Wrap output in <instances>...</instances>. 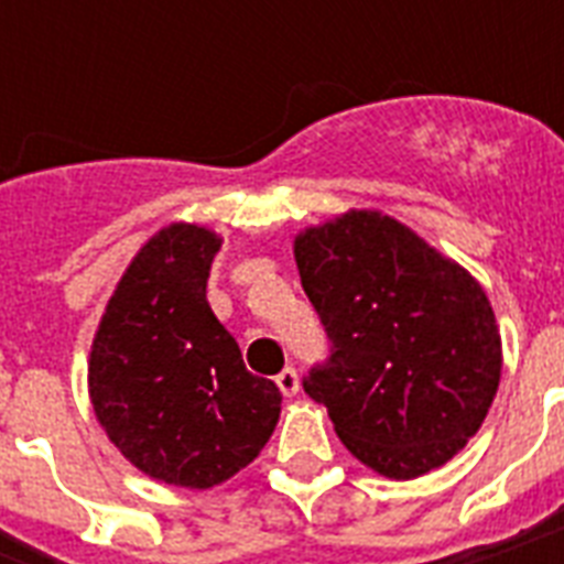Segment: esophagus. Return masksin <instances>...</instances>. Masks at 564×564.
I'll return each instance as SVG.
<instances>
[{
	"label": "esophagus",
	"instance_id": "esophagus-1",
	"mask_svg": "<svg viewBox=\"0 0 564 564\" xmlns=\"http://www.w3.org/2000/svg\"><path fill=\"white\" fill-rule=\"evenodd\" d=\"M274 383H278V389H281L286 398H292V394H299L301 389V380H299V371L295 369H283L281 375L274 377Z\"/></svg>",
	"mask_w": 564,
	"mask_h": 564
}]
</instances>
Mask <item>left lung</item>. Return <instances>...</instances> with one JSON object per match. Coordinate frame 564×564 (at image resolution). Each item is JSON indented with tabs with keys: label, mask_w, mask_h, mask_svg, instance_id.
Returning <instances> with one entry per match:
<instances>
[{
	"label": "left lung",
	"mask_w": 564,
	"mask_h": 564,
	"mask_svg": "<svg viewBox=\"0 0 564 564\" xmlns=\"http://www.w3.org/2000/svg\"><path fill=\"white\" fill-rule=\"evenodd\" d=\"M295 263L330 339L304 392L327 406L343 445L392 480L445 465L500 383V334L480 283L377 210L304 230Z\"/></svg>",
	"instance_id": "obj_1"
}]
</instances>
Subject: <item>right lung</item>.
I'll return each mask as SVG.
<instances>
[{"label":"right lung","mask_w":564,"mask_h":564,"mask_svg":"<svg viewBox=\"0 0 564 564\" xmlns=\"http://www.w3.org/2000/svg\"><path fill=\"white\" fill-rule=\"evenodd\" d=\"M221 239L198 225L154 234L122 274L90 351L96 419L154 480L210 489L254 459L281 415L272 380L246 369L207 304Z\"/></svg>","instance_id":"right-lung-1"}]
</instances>
